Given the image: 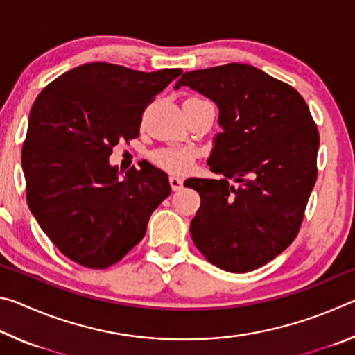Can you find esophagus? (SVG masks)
I'll return each instance as SVG.
<instances>
[{"mask_svg":"<svg viewBox=\"0 0 355 355\" xmlns=\"http://www.w3.org/2000/svg\"><path fill=\"white\" fill-rule=\"evenodd\" d=\"M169 183H171L172 191H180V189H182V186H183V180L180 178V177L171 175V177H169Z\"/></svg>","mask_w":355,"mask_h":355,"instance_id":"34e87169","label":"esophagus"}]
</instances>
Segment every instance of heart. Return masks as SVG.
Listing matches in <instances>:
<instances>
[{"instance_id":"heart-1","label":"heart","mask_w":355,"mask_h":355,"mask_svg":"<svg viewBox=\"0 0 355 355\" xmlns=\"http://www.w3.org/2000/svg\"><path fill=\"white\" fill-rule=\"evenodd\" d=\"M152 159L155 161V164H158L166 171L173 173H184L191 169L194 155L188 148L171 147L161 148L158 152H155L152 155Z\"/></svg>"}]
</instances>
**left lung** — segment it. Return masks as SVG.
<instances>
[{"label":"left lung","mask_w":355,"mask_h":355,"mask_svg":"<svg viewBox=\"0 0 355 355\" xmlns=\"http://www.w3.org/2000/svg\"><path fill=\"white\" fill-rule=\"evenodd\" d=\"M182 86L218 105L222 128L208 158L222 178L184 182L200 194L192 241L224 271H254L297 235L316 182L318 128L296 89L248 64L186 71Z\"/></svg>","instance_id":"8db88e82"}]
</instances>
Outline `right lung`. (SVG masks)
<instances>
[{
  "mask_svg": "<svg viewBox=\"0 0 355 355\" xmlns=\"http://www.w3.org/2000/svg\"><path fill=\"white\" fill-rule=\"evenodd\" d=\"M180 73L91 62L65 71L35 98L21 150L26 200L70 260L94 269L122 260L171 194L158 167L147 163L120 177L110 156L120 139L139 136L146 106Z\"/></svg>",
  "mask_w": 355,
  "mask_h": 355,
  "instance_id": "obj_1",
  "label": "right lung"
}]
</instances>
